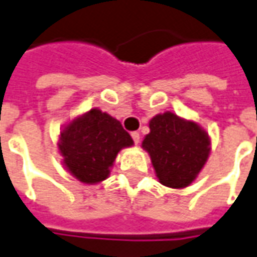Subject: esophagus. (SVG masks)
<instances>
[{"label":"esophagus","mask_w":257,"mask_h":257,"mask_svg":"<svg viewBox=\"0 0 257 257\" xmlns=\"http://www.w3.org/2000/svg\"><path fill=\"white\" fill-rule=\"evenodd\" d=\"M132 139H134L135 145H139L141 143V135H139V132H132Z\"/></svg>","instance_id":"34e87169"}]
</instances>
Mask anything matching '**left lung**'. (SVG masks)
Listing matches in <instances>:
<instances>
[{
    "label": "left lung",
    "instance_id": "obj_1",
    "mask_svg": "<svg viewBox=\"0 0 257 257\" xmlns=\"http://www.w3.org/2000/svg\"><path fill=\"white\" fill-rule=\"evenodd\" d=\"M142 149L150 156L160 184L184 189L197 178L211 152V139L196 121L166 111L149 121Z\"/></svg>",
    "mask_w": 257,
    "mask_h": 257
}]
</instances>
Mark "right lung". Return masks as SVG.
Masks as SVG:
<instances>
[{
    "label": "right lung",
    "instance_id": "right-lung-1",
    "mask_svg": "<svg viewBox=\"0 0 257 257\" xmlns=\"http://www.w3.org/2000/svg\"><path fill=\"white\" fill-rule=\"evenodd\" d=\"M57 146L66 171L82 184L94 185L110 177L118 153L134 141L116 118L91 108L62 126Z\"/></svg>",
    "mask_w": 257,
    "mask_h": 257
}]
</instances>
